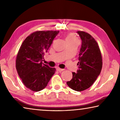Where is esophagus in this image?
Here are the masks:
<instances>
[{"label": "esophagus", "instance_id": "esophagus-1", "mask_svg": "<svg viewBox=\"0 0 120 120\" xmlns=\"http://www.w3.org/2000/svg\"><path fill=\"white\" fill-rule=\"evenodd\" d=\"M56 70L59 71H62L64 70V69H61L60 68H56Z\"/></svg>", "mask_w": 120, "mask_h": 120}]
</instances>
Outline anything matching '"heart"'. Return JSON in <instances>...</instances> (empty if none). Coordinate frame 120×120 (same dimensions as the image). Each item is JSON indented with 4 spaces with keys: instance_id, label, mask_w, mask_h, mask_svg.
<instances>
[{
    "instance_id": "obj_1",
    "label": "heart",
    "mask_w": 120,
    "mask_h": 120,
    "mask_svg": "<svg viewBox=\"0 0 120 120\" xmlns=\"http://www.w3.org/2000/svg\"><path fill=\"white\" fill-rule=\"evenodd\" d=\"M66 41L67 43H69V42H76L78 41V38H77L74 34L70 33L66 36Z\"/></svg>"
}]
</instances>
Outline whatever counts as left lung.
<instances>
[{"label":"left lung","mask_w":120,"mask_h":120,"mask_svg":"<svg viewBox=\"0 0 120 120\" xmlns=\"http://www.w3.org/2000/svg\"><path fill=\"white\" fill-rule=\"evenodd\" d=\"M77 33L82 40L79 54V69L72 72V78L67 82L70 88L81 92L90 87L96 80L102 68V57L99 46L90 34L83 31Z\"/></svg>","instance_id":"left-lung-1"}]
</instances>
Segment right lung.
<instances>
[{
  "label": "right lung",
  "mask_w": 120,
  "mask_h": 120,
  "mask_svg": "<svg viewBox=\"0 0 120 120\" xmlns=\"http://www.w3.org/2000/svg\"><path fill=\"white\" fill-rule=\"evenodd\" d=\"M59 31H36L24 41L18 52L16 68L25 86L34 92H38L47 86L56 71L42 62L48 50Z\"/></svg>",
  "instance_id": "right-lung-1"
}]
</instances>
